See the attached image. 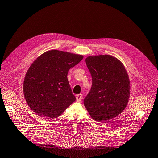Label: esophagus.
I'll return each instance as SVG.
<instances>
[{"label": "esophagus", "instance_id": "esophagus-1", "mask_svg": "<svg viewBox=\"0 0 158 158\" xmlns=\"http://www.w3.org/2000/svg\"><path fill=\"white\" fill-rule=\"evenodd\" d=\"M82 97H83V95H82L81 94H78L76 96V99H77V102H80V101L82 99Z\"/></svg>", "mask_w": 158, "mask_h": 158}]
</instances>
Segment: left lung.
Segmentation results:
<instances>
[{
    "instance_id": "8db88e82",
    "label": "left lung",
    "mask_w": 158,
    "mask_h": 158,
    "mask_svg": "<svg viewBox=\"0 0 158 158\" xmlns=\"http://www.w3.org/2000/svg\"><path fill=\"white\" fill-rule=\"evenodd\" d=\"M85 62L92 86L84 106L93 119L106 122L126 107L130 94L129 76L120 60L111 55L89 56Z\"/></svg>"
}]
</instances>
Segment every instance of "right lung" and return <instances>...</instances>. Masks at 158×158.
Returning a JSON list of instances; mask_svg holds the SVG:
<instances>
[{
	"label": "right lung",
	"instance_id": "1",
	"mask_svg": "<svg viewBox=\"0 0 158 158\" xmlns=\"http://www.w3.org/2000/svg\"><path fill=\"white\" fill-rule=\"evenodd\" d=\"M83 58V55L51 50L32 63L23 83L24 95L32 110L39 116L55 119L75 102L67 73Z\"/></svg>",
	"mask_w": 158,
	"mask_h": 158
}]
</instances>
